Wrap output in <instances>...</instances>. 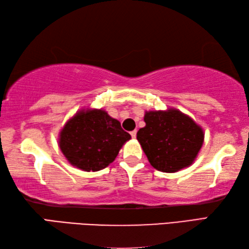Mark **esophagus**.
Instances as JSON below:
<instances>
[{
    "label": "esophagus",
    "mask_w": 249,
    "mask_h": 249,
    "mask_svg": "<svg viewBox=\"0 0 249 249\" xmlns=\"http://www.w3.org/2000/svg\"><path fill=\"white\" fill-rule=\"evenodd\" d=\"M130 136L133 137V138H136V136H137V130H133V131H130Z\"/></svg>",
    "instance_id": "esophagus-1"
}]
</instances>
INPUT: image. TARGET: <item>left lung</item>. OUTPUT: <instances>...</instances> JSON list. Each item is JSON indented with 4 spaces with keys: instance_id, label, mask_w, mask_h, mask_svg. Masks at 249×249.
<instances>
[{
    "instance_id": "left-lung-1",
    "label": "left lung",
    "mask_w": 249,
    "mask_h": 249,
    "mask_svg": "<svg viewBox=\"0 0 249 249\" xmlns=\"http://www.w3.org/2000/svg\"><path fill=\"white\" fill-rule=\"evenodd\" d=\"M144 122L137 139L156 170L173 173L192 165L204 141L200 125L172 108L146 111Z\"/></svg>"
}]
</instances>
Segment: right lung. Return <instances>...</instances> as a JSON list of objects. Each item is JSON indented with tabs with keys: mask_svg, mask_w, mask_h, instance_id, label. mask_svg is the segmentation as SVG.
<instances>
[{
	"mask_svg": "<svg viewBox=\"0 0 249 249\" xmlns=\"http://www.w3.org/2000/svg\"><path fill=\"white\" fill-rule=\"evenodd\" d=\"M131 138L121 123L102 109L80 110L62 128L59 145L68 162L83 171H99Z\"/></svg>",
	"mask_w": 249,
	"mask_h": 249,
	"instance_id": "1",
	"label": "right lung"
}]
</instances>
